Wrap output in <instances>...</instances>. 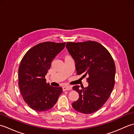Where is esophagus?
<instances>
[{"mask_svg": "<svg viewBox=\"0 0 134 134\" xmlns=\"http://www.w3.org/2000/svg\"><path fill=\"white\" fill-rule=\"evenodd\" d=\"M63 88V91H66V90H72V87L69 86H63L62 87Z\"/></svg>", "mask_w": 134, "mask_h": 134, "instance_id": "34e87169", "label": "esophagus"}]
</instances>
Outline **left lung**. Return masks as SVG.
Returning <instances> with one entry per match:
<instances>
[{"mask_svg":"<svg viewBox=\"0 0 134 134\" xmlns=\"http://www.w3.org/2000/svg\"><path fill=\"white\" fill-rule=\"evenodd\" d=\"M66 48L74 59L78 75L88 76L89 85L79 89L77 101L72 104L74 109L84 114H91L103 106L115 85L116 67L112 56L103 45L97 42H68Z\"/></svg>","mask_w":134,"mask_h":134,"instance_id":"left-lung-1","label":"left lung"}]
</instances>
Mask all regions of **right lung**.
I'll list each match as a JSON object with an SVG mask.
<instances>
[{"mask_svg": "<svg viewBox=\"0 0 134 134\" xmlns=\"http://www.w3.org/2000/svg\"><path fill=\"white\" fill-rule=\"evenodd\" d=\"M65 42H45L35 45L24 55L18 70L19 86L25 102L33 110L51 109L62 93V87L47 83L45 76Z\"/></svg>", "mask_w": 134, "mask_h": 134, "instance_id": "1", "label": "right lung"}]
</instances>
